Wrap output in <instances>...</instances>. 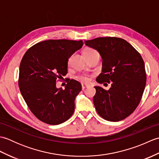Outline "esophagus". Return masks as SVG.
Returning a JSON list of instances; mask_svg holds the SVG:
<instances>
[{"mask_svg":"<svg viewBox=\"0 0 159 159\" xmlns=\"http://www.w3.org/2000/svg\"><path fill=\"white\" fill-rule=\"evenodd\" d=\"M89 87V85H85V84H83V85H82V89H85L87 88V87Z\"/></svg>","mask_w":159,"mask_h":159,"instance_id":"1","label":"esophagus"}]
</instances>
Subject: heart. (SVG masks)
Wrapping results in <instances>:
<instances>
[{
    "mask_svg": "<svg viewBox=\"0 0 159 159\" xmlns=\"http://www.w3.org/2000/svg\"><path fill=\"white\" fill-rule=\"evenodd\" d=\"M92 50H93L91 48H86L84 50L83 53L92 51ZM76 79L81 83H87L89 82V76L86 75V74H80V75H78L76 76Z\"/></svg>",
    "mask_w": 159,
    "mask_h": 159,
    "instance_id": "heart-1",
    "label": "heart"
}]
</instances>
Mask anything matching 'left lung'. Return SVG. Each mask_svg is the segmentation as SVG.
Wrapping results in <instances>:
<instances>
[{"mask_svg": "<svg viewBox=\"0 0 159 159\" xmlns=\"http://www.w3.org/2000/svg\"><path fill=\"white\" fill-rule=\"evenodd\" d=\"M85 43L96 50L102 57V73L96 81L111 83L109 90L94 87L96 93L93 100L96 111L108 121L125 119L139 105L146 87L142 57L133 46L119 38H98Z\"/></svg>", "mask_w": 159, "mask_h": 159, "instance_id": "8db88e82", "label": "left lung"}]
</instances>
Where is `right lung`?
Masks as SVG:
<instances>
[{
    "label": "right lung",
    "mask_w": 159,
    "mask_h": 159,
    "mask_svg": "<svg viewBox=\"0 0 159 159\" xmlns=\"http://www.w3.org/2000/svg\"><path fill=\"white\" fill-rule=\"evenodd\" d=\"M83 46L82 40L49 39L36 43L23 56L19 69L20 92L29 109L43 122L57 125L72 116L81 85L69 79L63 89L57 88L56 81L66 75L69 58Z\"/></svg>",
    "instance_id": "add662e5"
}]
</instances>
